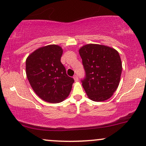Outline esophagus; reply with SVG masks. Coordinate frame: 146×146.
I'll use <instances>...</instances> for the list:
<instances>
[{"mask_svg": "<svg viewBox=\"0 0 146 146\" xmlns=\"http://www.w3.org/2000/svg\"><path fill=\"white\" fill-rule=\"evenodd\" d=\"M73 78H74L75 82H78V75H75L74 76H73Z\"/></svg>", "mask_w": 146, "mask_h": 146, "instance_id": "1", "label": "esophagus"}]
</instances>
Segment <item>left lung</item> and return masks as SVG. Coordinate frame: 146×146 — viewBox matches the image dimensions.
Returning <instances> with one entry per match:
<instances>
[{
  "label": "left lung",
  "instance_id": "obj_1",
  "mask_svg": "<svg viewBox=\"0 0 146 146\" xmlns=\"http://www.w3.org/2000/svg\"><path fill=\"white\" fill-rule=\"evenodd\" d=\"M79 52L86 73L82 86L89 99L96 102L109 99L120 83L122 66L119 53L99 44L84 45Z\"/></svg>",
  "mask_w": 146,
  "mask_h": 146
}]
</instances>
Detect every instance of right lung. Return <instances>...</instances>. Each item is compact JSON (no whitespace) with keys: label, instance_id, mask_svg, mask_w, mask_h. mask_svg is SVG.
Returning a JSON list of instances; mask_svg holds the SVG:
<instances>
[{"label":"right lung","instance_id":"1","mask_svg":"<svg viewBox=\"0 0 146 146\" xmlns=\"http://www.w3.org/2000/svg\"><path fill=\"white\" fill-rule=\"evenodd\" d=\"M62 47L49 45L40 47L28 56L26 73L31 87L43 101L62 102L69 95L74 80L66 75L61 63Z\"/></svg>","mask_w":146,"mask_h":146}]
</instances>
